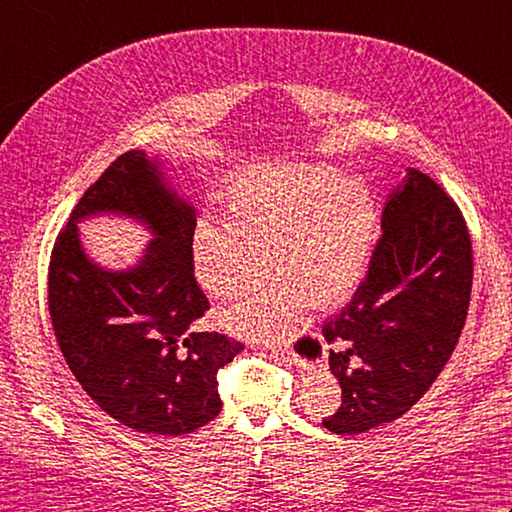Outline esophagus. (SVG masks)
<instances>
[{"mask_svg":"<svg viewBox=\"0 0 512 512\" xmlns=\"http://www.w3.org/2000/svg\"><path fill=\"white\" fill-rule=\"evenodd\" d=\"M268 347H273V345H268L266 343V350H268ZM273 350H275V347H273ZM281 352H284V354H288V358H290V361H295V363H299V365H303V367H306V361H303V358L295 352V347H292V345H286V347H281ZM321 358V356H319ZM319 358H317V363H319Z\"/></svg>","mask_w":512,"mask_h":512,"instance_id":"34e87169","label":"esophagus"}]
</instances>
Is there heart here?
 Listing matches in <instances>:
<instances>
[{"mask_svg":"<svg viewBox=\"0 0 512 512\" xmlns=\"http://www.w3.org/2000/svg\"><path fill=\"white\" fill-rule=\"evenodd\" d=\"M372 189L328 165H266L226 189V217L202 213L191 233L195 279L228 299L266 275L268 255L279 277L246 290L224 312L233 330L275 339L306 308H332L361 284L376 242Z\"/></svg>","mask_w":512,"mask_h":512,"instance_id":"b5f03b06","label":"heart"}]
</instances>
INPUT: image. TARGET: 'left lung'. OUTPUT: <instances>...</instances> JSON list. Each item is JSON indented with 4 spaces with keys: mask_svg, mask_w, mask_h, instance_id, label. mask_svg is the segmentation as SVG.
<instances>
[{
    "mask_svg": "<svg viewBox=\"0 0 512 512\" xmlns=\"http://www.w3.org/2000/svg\"><path fill=\"white\" fill-rule=\"evenodd\" d=\"M383 235L352 301L323 325L343 400L323 427L354 436L407 413L464 328L473 248L462 211L418 169L389 193Z\"/></svg>",
    "mask_w": 512,
    "mask_h": 512,
    "instance_id": "obj_1",
    "label": "left lung"
}]
</instances>
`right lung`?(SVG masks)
<instances>
[{
    "label": "right lung",
    "instance_id": "obj_1",
    "mask_svg": "<svg viewBox=\"0 0 512 512\" xmlns=\"http://www.w3.org/2000/svg\"><path fill=\"white\" fill-rule=\"evenodd\" d=\"M99 212L136 216L155 233L134 269L105 271L82 253L75 222ZM193 226V206L134 149L83 193L50 255L48 310L65 363L96 405L140 433L176 438L209 424L222 409L217 372L244 350L193 330L209 310L193 275Z\"/></svg>",
    "mask_w": 512,
    "mask_h": 512
}]
</instances>
